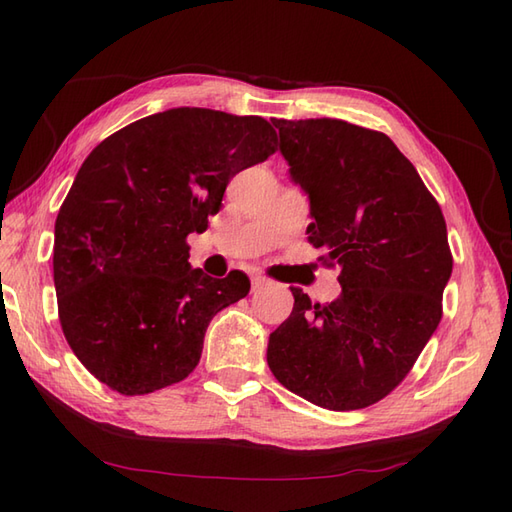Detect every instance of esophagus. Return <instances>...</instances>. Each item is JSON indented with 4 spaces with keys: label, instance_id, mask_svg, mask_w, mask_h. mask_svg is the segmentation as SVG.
<instances>
[{
    "label": "esophagus",
    "instance_id": "1",
    "mask_svg": "<svg viewBox=\"0 0 512 512\" xmlns=\"http://www.w3.org/2000/svg\"><path fill=\"white\" fill-rule=\"evenodd\" d=\"M250 284H253V290H259V288H264L268 281H266V277H259V275H255L253 279H250Z\"/></svg>",
    "mask_w": 512,
    "mask_h": 512
}]
</instances>
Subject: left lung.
<instances>
[{
	"mask_svg": "<svg viewBox=\"0 0 512 512\" xmlns=\"http://www.w3.org/2000/svg\"><path fill=\"white\" fill-rule=\"evenodd\" d=\"M290 180L310 200L308 242L339 266L341 295L295 308L270 334L268 367L332 411L374 405L409 374L442 319L447 224L391 138L339 118L273 121Z\"/></svg>",
	"mask_w": 512,
	"mask_h": 512,
	"instance_id": "obj_1",
	"label": "left lung"
}]
</instances>
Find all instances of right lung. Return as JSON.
Listing matches in <instances>:
<instances>
[{
	"instance_id": "obj_1",
	"label": "right lung",
	"mask_w": 512,
	"mask_h": 512,
	"mask_svg": "<svg viewBox=\"0 0 512 512\" xmlns=\"http://www.w3.org/2000/svg\"><path fill=\"white\" fill-rule=\"evenodd\" d=\"M277 134L262 116L173 107L123 127L85 158L54 224V288L72 352L118 394L187 378L217 312L250 281L189 264L235 173L264 162Z\"/></svg>"
}]
</instances>
